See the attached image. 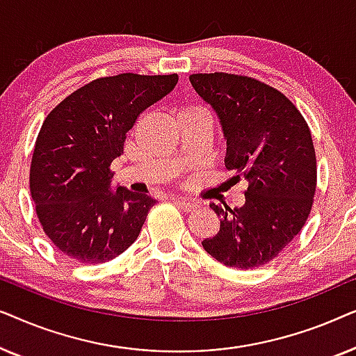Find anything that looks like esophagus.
Listing matches in <instances>:
<instances>
[{"label": "esophagus", "instance_id": "esophagus-1", "mask_svg": "<svg viewBox=\"0 0 356 356\" xmlns=\"http://www.w3.org/2000/svg\"><path fill=\"white\" fill-rule=\"evenodd\" d=\"M173 201L177 202V206L179 209H183V211H194V209L197 207V204L194 201H189V199L186 197H173Z\"/></svg>", "mask_w": 356, "mask_h": 356}]
</instances>
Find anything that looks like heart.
<instances>
[{
  "mask_svg": "<svg viewBox=\"0 0 356 356\" xmlns=\"http://www.w3.org/2000/svg\"><path fill=\"white\" fill-rule=\"evenodd\" d=\"M189 111H199L197 108H194V106H183V108H179L177 111V115H181V113H189Z\"/></svg>",
  "mask_w": 356,
  "mask_h": 356,
  "instance_id": "1",
  "label": "heart"
}]
</instances>
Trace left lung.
Listing matches in <instances>:
<instances>
[{
  "mask_svg": "<svg viewBox=\"0 0 356 356\" xmlns=\"http://www.w3.org/2000/svg\"><path fill=\"white\" fill-rule=\"evenodd\" d=\"M211 105L227 140L225 167L245 175V204L211 202L220 230L202 241L218 262L252 269L274 259L303 228L316 191V154L308 124L279 90L245 76H189Z\"/></svg>",
  "mask_w": 356,
  "mask_h": 356,
  "instance_id": "8db88e82",
  "label": "left lung"
}]
</instances>
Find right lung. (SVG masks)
I'll list each match as a JSON object with an SVG mask.
<instances>
[{"instance_id":"1","label":"right lung","mask_w":356,"mask_h":356,"mask_svg":"<svg viewBox=\"0 0 356 356\" xmlns=\"http://www.w3.org/2000/svg\"><path fill=\"white\" fill-rule=\"evenodd\" d=\"M177 74H118L92 81L43 121L31 165V194L43 232L82 264L120 256L155 204L115 186L110 165L138 116L175 89Z\"/></svg>"}]
</instances>
